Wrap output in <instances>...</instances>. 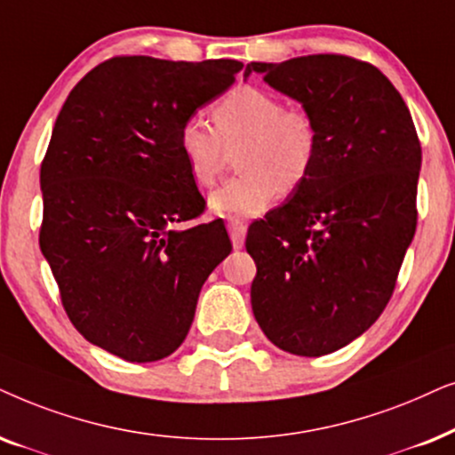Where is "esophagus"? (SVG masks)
<instances>
[{
    "mask_svg": "<svg viewBox=\"0 0 455 455\" xmlns=\"http://www.w3.org/2000/svg\"><path fill=\"white\" fill-rule=\"evenodd\" d=\"M227 227H228V235H231L233 247H235V250H241V247H243V243H245L247 227L241 220H228Z\"/></svg>",
    "mask_w": 455,
    "mask_h": 455,
    "instance_id": "1",
    "label": "esophagus"
}]
</instances>
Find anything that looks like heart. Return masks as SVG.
I'll return each mask as SVG.
<instances>
[{"instance_id": "heart-1", "label": "heart", "mask_w": 455, "mask_h": 455, "mask_svg": "<svg viewBox=\"0 0 455 455\" xmlns=\"http://www.w3.org/2000/svg\"><path fill=\"white\" fill-rule=\"evenodd\" d=\"M214 126L187 118L179 129V149L199 185L216 183L228 154H237V179L210 193L216 216L253 218L264 214L281 193H293L310 177L318 156V126L306 110L284 108L270 91L241 84L212 110Z\"/></svg>"}]
</instances>
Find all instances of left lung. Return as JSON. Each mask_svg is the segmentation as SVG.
I'll list each match as a JSON object with an SVG mask.
<instances>
[{"instance_id": "8db88e82", "label": "left lung", "mask_w": 455, "mask_h": 455, "mask_svg": "<svg viewBox=\"0 0 455 455\" xmlns=\"http://www.w3.org/2000/svg\"><path fill=\"white\" fill-rule=\"evenodd\" d=\"M318 126L306 183L247 231L251 310L276 347L318 358L371 329L416 231L422 151L410 110L379 68L335 53L251 62Z\"/></svg>"}]
</instances>
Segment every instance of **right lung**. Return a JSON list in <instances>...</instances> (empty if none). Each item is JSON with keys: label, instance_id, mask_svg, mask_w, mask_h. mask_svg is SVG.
Here are the masks:
<instances>
[{"label": "right lung", "instance_id": "1", "mask_svg": "<svg viewBox=\"0 0 455 455\" xmlns=\"http://www.w3.org/2000/svg\"><path fill=\"white\" fill-rule=\"evenodd\" d=\"M237 60L112 58L66 97L41 164V251L75 329L126 362L171 355L233 250L204 212L179 129L235 83Z\"/></svg>", "mask_w": 455, "mask_h": 455}]
</instances>
